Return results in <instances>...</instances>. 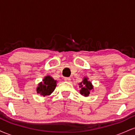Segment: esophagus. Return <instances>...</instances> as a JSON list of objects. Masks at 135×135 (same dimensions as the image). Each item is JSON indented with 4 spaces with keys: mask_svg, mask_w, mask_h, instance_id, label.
Segmentation results:
<instances>
[{
    "mask_svg": "<svg viewBox=\"0 0 135 135\" xmlns=\"http://www.w3.org/2000/svg\"><path fill=\"white\" fill-rule=\"evenodd\" d=\"M64 80H65V81L69 82H69L71 81V79L70 78V77H65Z\"/></svg>",
    "mask_w": 135,
    "mask_h": 135,
    "instance_id": "1",
    "label": "esophagus"
}]
</instances>
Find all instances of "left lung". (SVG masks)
Instances as JSON below:
<instances>
[{
  "mask_svg": "<svg viewBox=\"0 0 135 135\" xmlns=\"http://www.w3.org/2000/svg\"><path fill=\"white\" fill-rule=\"evenodd\" d=\"M79 85L80 94L85 97H89L91 91L93 90V86L91 81L89 80V78L87 77H84L83 78V81L79 83Z\"/></svg>",
  "mask_w": 135,
  "mask_h": 135,
  "instance_id": "1",
  "label": "left lung"
}]
</instances>
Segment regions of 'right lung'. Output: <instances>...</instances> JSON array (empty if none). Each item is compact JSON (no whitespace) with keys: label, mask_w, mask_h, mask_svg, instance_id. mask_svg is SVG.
I'll return each instance as SVG.
<instances>
[{"label":"right lung","mask_w":135,"mask_h":135,"mask_svg":"<svg viewBox=\"0 0 135 135\" xmlns=\"http://www.w3.org/2000/svg\"><path fill=\"white\" fill-rule=\"evenodd\" d=\"M56 83V80L54 79L50 75H47L44 77L42 81L38 84L37 93L43 97L50 95L55 89Z\"/></svg>","instance_id":"1"}]
</instances>
